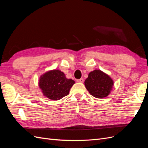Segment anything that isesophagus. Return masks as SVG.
<instances>
[{
  "label": "esophagus",
  "mask_w": 148,
  "mask_h": 148,
  "mask_svg": "<svg viewBox=\"0 0 148 148\" xmlns=\"http://www.w3.org/2000/svg\"><path fill=\"white\" fill-rule=\"evenodd\" d=\"M77 82H78V83H83L84 79H83V78H80V79H77Z\"/></svg>",
  "instance_id": "esophagus-1"
}]
</instances>
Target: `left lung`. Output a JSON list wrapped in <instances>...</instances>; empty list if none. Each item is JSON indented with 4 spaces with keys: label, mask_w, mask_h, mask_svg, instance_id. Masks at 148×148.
I'll use <instances>...</instances> for the list:
<instances>
[{
    "label": "left lung",
    "mask_w": 148,
    "mask_h": 148,
    "mask_svg": "<svg viewBox=\"0 0 148 148\" xmlns=\"http://www.w3.org/2000/svg\"><path fill=\"white\" fill-rule=\"evenodd\" d=\"M84 85L92 96L102 99L109 95L114 86V81L102 71L95 70L89 73Z\"/></svg>",
    "instance_id": "obj_1"
}]
</instances>
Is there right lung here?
Segmentation results:
<instances>
[{
	"instance_id": "obj_1",
	"label": "right lung",
	"mask_w": 148,
	"mask_h": 148,
	"mask_svg": "<svg viewBox=\"0 0 148 148\" xmlns=\"http://www.w3.org/2000/svg\"><path fill=\"white\" fill-rule=\"evenodd\" d=\"M75 83V81L66 78L64 72L59 70H49L39 79V86L43 95L53 101L60 100L68 95Z\"/></svg>"
}]
</instances>
